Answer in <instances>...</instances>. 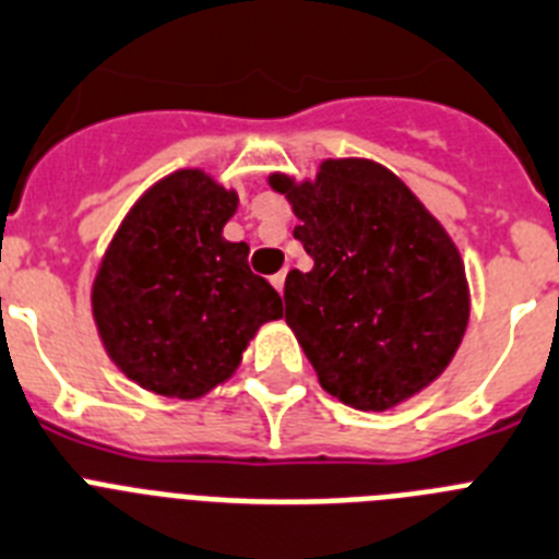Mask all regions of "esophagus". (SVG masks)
<instances>
[{
	"instance_id": "34e87169",
	"label": "esophagus",
	"mask_w": 559,
	"mask_h": 559,
	"mask_svg": "<svg viewBox=\"0 0 559 559\" xmlns=\"http://www.w3.org/2000/svg\"><path fill=\"white\" fill-rule=\"evenodd\" d=\"M270 281H273V286H275V289H278V295H284V281H286V270H281V273H275L273 278H270Z\"/></svg>"
}]
</instances>
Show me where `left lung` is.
I'll return each instance as SVG.
<instances>
[{
	"mask_svg": "<svg viewBox=\"0 0 559 559\" xmlns=\"http://www.w3.org/2000/svg\"><path fill=\"white\" fill-rule=\"evenodd\" d=\"M266 182L293 205L295 239L314 261L286 275L284 300L323 391L380 414L439 380L469 323L467 273L444 225L366 157Z\"/></svg>",
	"mask_w": 559,
	"mask_h": 559,
	"instance_id": "1",
	"label": "left lung"
}]
</instances>
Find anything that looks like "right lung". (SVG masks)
Wrapping results in <instances>:
<instances>
[{"instance_id":"add662e5","label":"right lung","mask_w":559,"mask_h":559,"mask_svg":"<svg viewBox=\"0 0 559 559\" xmlns=\"http://www.w3.org/2000/svg\"><path fill=\"white\" fill-rule=\"evenodd\" d=\"M239 193L202 168L145 188L92 281V318L109 360L168 400H202L236 373L250 340L284 318L273 286L227 241Z\"/></svg>"}]
</instances>
